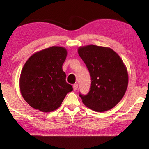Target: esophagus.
Segmentation results:
<instances>
[{
    "label": "esophagus",
    "instance_id": "34e87169",
    "mask_svg": "<svg viewBox=\"0 0 149 149\" xmlns=\"http://www.w3.org/2000/svg\"><path fill=\"white\" fill-rule=\"evenodd\" d=\"M78 88V84L76 83V84H74V85H73V89H74V91L77 90Z\"/></svg>",
    "mask_w": 149,
    "mask_h": 149
}]
</instances>
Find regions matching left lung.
Instances as JSON below:
<instances>
[{
	"mask_svg": "<svg viewBox=\"0 0 149 149\" xmlns=\"http://www.w3.org/2000/svg\"><path fill=\"white\" fill-rule=\"evenodd\" d=\"M78 53L91 78L89 92L79 94L83 104L97 112L112 109L122 100L128 86V73L122 59L109 47L95 45L80 47Z\"/></svg>",
	"mask_w": 149,
	"mask_h": 149,
	"instance_id": "1",
	"label": "left lung"
}]
</instances>
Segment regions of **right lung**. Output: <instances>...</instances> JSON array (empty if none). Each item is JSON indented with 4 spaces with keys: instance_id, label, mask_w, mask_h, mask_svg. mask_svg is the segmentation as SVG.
<instances>
[{
    "instance_id": "right-lung-1",
    "label": "right lung",
    "mask_w": 149,
    "mask_h": 149,
    "mask_svg": "<svg viewBox=\"0 0 149 149\" xmlns=\"http://www.w3.org/2000/svg\"><path fill=\"white\" fill-rule=\"evenodd\" d=\"M67 51L53 46L34 53L22 70L20 90L24 100L35 109L49 113L58 109L73 90L66 82L62 66Z\"/></svg>"
}]
</instances>
